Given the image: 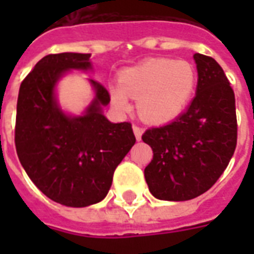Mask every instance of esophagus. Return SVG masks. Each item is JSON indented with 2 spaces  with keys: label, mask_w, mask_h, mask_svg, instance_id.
I'll use <instances>...</instances> for the list:
<instances>
[{
  "label": "esophagus",
  "mask_w": 254,
  "mask_h": 254,
  "mask_svg": "<svg viewBox=\"0 0 254 254\" xmlns=\"http://www.w3.org/2000/svg\"><path fill=\"white\" fill-rule=\"evenodd\" d=\"M133 132H134V136L137 140H141V136H143L144 129L141 127H137V125H133Z\"/></svg>",
  "instance_id": "1"
}]
</instances>
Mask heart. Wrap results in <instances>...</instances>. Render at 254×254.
I'll list each match as a JSON object with an SVG mask.
<instances>
[{
  "mask_svg": "<svg viewBox=\"0 0 254 254\" xmlns=\"http://www.w3.org/2000/svg\"><path fill=\"white\" fill-rule=\"evenodd\" d=\"M120 88L111 89V100L120 110H129V98L138 99L145 121L163 124L185 110L196 85V72L187 61L148 60L121 72Z\"/></svg>",
  "mask_w": 254,
  "mask_h": 254,
  "instance_id": "1",
  "label": "heart"
}]
</instances>
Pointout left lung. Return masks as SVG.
<instances>
[{
  "mask_svg": "<svg viewBox=\"0 0 254 254\" xmlns=\"http://www.w3.org/2000/svg\"><path fill=\"white\" fill-rule=\"evenodd\" d=\"M196 96L176 121L149 127L141 138L154 151L144 177L159 200L187 201L218 181L234 155V91L212 57L196 53Z\"/></svg>",
  "mask_w": 254,
  "mask_h": 254,
  "instance_id": "1",
  "label": "left lung"
}]
</instances>
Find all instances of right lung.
<instances>
[{
	"label": "right lung",
	"mask_w": 254,
	"mask_h": 254,
	"mask_svg": "<svg viewBox=\"0 0 254 254\" xmlns=\"http://www.w3.org/2000/svg\"><path fill=\"white\" fill-rule=\"evenodd\" d=\"M91 54H49L20 85L14 144L21 166L38 189L66 207L102 201L113 174L136 137L129 122L113 124L102 107L107 89L89 80L95 98L83 116L64 113L56 98L60 78L69 70H89Z\"/></svg>",
	"instance_id": "add662e5"
}]
</instances>
